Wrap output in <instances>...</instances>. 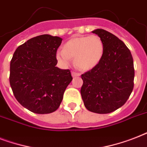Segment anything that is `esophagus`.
<instances>
[{"mask_svg":"<svg viewBox=\"0 0 147 147\" xmlns=\"http://www.w3.org/2000/svg\"><path fill=\"white\" fill-rule=\"evenodd\" d=\"M71 76H72V77H77V76H80V74L78 73V72L72 71V72H71Z\"/></svg>","mask_w":147,"mask_h":147,"instance_id":"obj_1","label":"esophagus"}]
</instances>
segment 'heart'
I'll use <instances>...</instances> for the list:
<instances>
[{
    "label": "heart",
    "mask_w": 147,
    "mask_h": 147,
    "mask_svg": "<svg viewBox=\"0 0 147 147\" xmlns=\"http://www.w3.org/2000/svg\"><path fill=\"white\" fill-rule=\"evenodd\" d=\"M105 45L97 35L71 38L62 47V51L56 53V59L63 66L71 63L74 59L76 66L83 71H88L96 67L102 59Z\"/></svg>",
    "instance_id": "obj_1"
}]
</instances>
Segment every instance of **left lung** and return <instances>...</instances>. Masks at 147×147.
Segmentation results:
<instances>
[{
  "instance_id": "obj_1",
  "label": "left lung",
  "mask_w": 147,
  "mask_h": 147,
  "mask_svg": "<svg viewBox=\"0 0 147 147\" xmlns=\"http://www.w3.org/2000/svg\"><path fill=\"white\" fill-rule=\"evenodd\" d=\"M92 33L102 40L105 52L99 64L82 75L81 94L88 111L108 114L122 107L132 92L134 60L129 49L116 36L102 29Z\"/></svg>"
}]
</instances>
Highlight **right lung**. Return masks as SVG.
Here are the masks:
<instances>
[{"label": "right lung", "mask_w": 147, "mask_h": 147, "mask_svg": "<svg viewBox=\"0 0 147 147\" xmlns=\"http://www.w3.org/2000/svg\"><path fill=\"white\" fill-rule=\"evenodd\" d=\"M62 38L49 34L27 40L13 53L10 84L20 105L36 114H50L59 108L72 80L69 69L56 67V51Z\"/></svg>", "instance_id": "1"}]
</instances>
